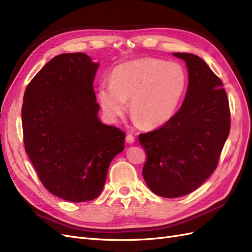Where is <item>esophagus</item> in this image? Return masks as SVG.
<instances>
[{
    "label": "esophagus",
    "mask_w": 252,
    "mask_h": 252,
    "mask_svg": "<svg viewBox=\"0 0 252 252\" xmlns=\"http://www.w3.org/2000/svg\"><path fill=\"white\" fill-rule=\"evenodd\" d=\"M134 141H135V138H134V136H133L132 134H127V136H126V142H127L128 144H133Z\"/></svg>",
    "instance_id": "obj_1"
}]
</instances>
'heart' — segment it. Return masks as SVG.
<instances>
[{
    "instance_id": "b5f03b06",
    "label": "heart",
    "mask_w": 252,
    "mask_h": 252,
    "mask_svg": "<svg viewBox=\"0 0 252 252\" xmlns=\"http://www.w3.org/2000/svg\"><path fill=\"white\" fill-rule=\"evenodd\" d=\"M187 88L183 66L158 59L129 61L117 66L110 82L96 88V98L110 122L129 111L134 124L147 129L165 125L177 113Z\"/></svg>"
}]
</instances>
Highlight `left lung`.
Listing matches in <instances>:
<instances>
[{
  "label": "left lung",
  "mask_w": 252,
  "mask_h": 252,
  "mask_svg": "<svg viewBox=\"0 0 252 252\" xmlns=\"http://www.w3.org/2000/svg\"><path fill=\"white\" fill-rule=\"evenodd\" d=\"M188 70L180 110L161 128L139 135L147 155L143 177L152 192L180 197L194 191L216 170L230 131V111L223 83L200 57L173 52Z\"/></svg>",
  "instance_id": "1"
}]
</instances>
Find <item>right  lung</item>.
Here are the masks:
<instances>
[{
  "instance_id": "right-lung-1",
  "label": "right lung",
  "mask_w": 252,
  "mask_h": 252,
  "mask_svg": "<svg viewBox=\"0 0 252 252\" xmlns=\"http://www.w3.org/2000/svg\"><path fill=\"white\" fill-rule=\"evenodd\" d=\"M100 64L85 53L51 59L29 83L22 107L26 154L44 187L65 201L101 194L125 133L98 119L94 81Z\"/></svg>"
}]
</instances>
